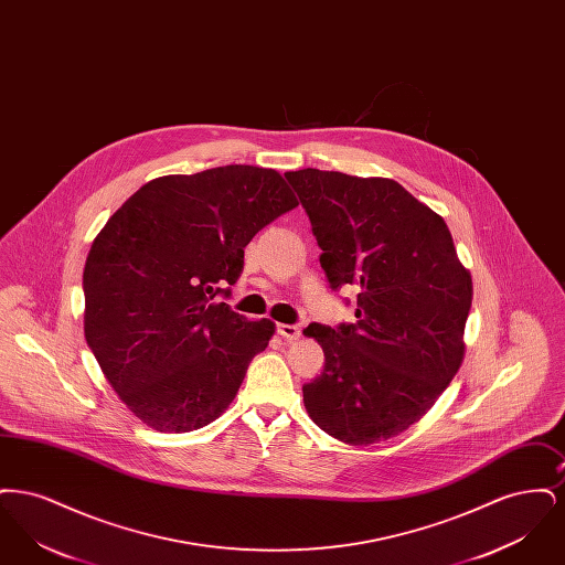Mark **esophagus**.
Instances as JSON below:
<instances>
[{
	"instance_id": "1",
	"label": "esophagus",
	"mask_w": 565,
	"mask_h": 565,
	"mask_svg": "<svg viewBox=\"0 0 565 565\" xmlns=\"http://www.w3.org/2000/svg\"><path fill=\"white\" fill-rule=\"evenodd\" d=\"M277 332H279L284 339H288V341H296V339L300 337V328H298L296 323H279V326H277Z\"/></svg>"
}]
</instances>
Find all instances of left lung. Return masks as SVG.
<instances>
[{
  "instance_id": "8db88e82",
  "label": "left lung",
  "mask_w": 565,
  "mask_h": 565,
  "mask_svg": "<svg viewBox=\"0 0 565 565\" xmlns=\"http://www.w3.org/2000/svg\"><path fill=\"white\" fill-rule=\"evenodd\" d=\"M337 292L353 286L355 322L309 323L323 373L302 385L309 417L348 445L387 440L419 422L463 358L470 273L445 220L398 182L339 171L286 173Z\"/></svg>"
}]
</instances>
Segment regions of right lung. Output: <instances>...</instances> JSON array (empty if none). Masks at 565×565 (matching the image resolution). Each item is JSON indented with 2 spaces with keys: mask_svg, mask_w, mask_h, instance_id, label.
<instances>
[{
  "mask_svg": "<svg viewBox=\"0 0 565 565\" xmlns=\"http://www.w3.org/2000/svg\"><path fill=\"white\" fill-rule=\"evenodd\" d=\"M298 201L263 167L164 175L111 215L86 256L84 337L120 401L150 428L190 431L233 403L270 320L228 298L243 247Z\"/></svg>",
  "mask_w": 565,
  "mask_h": 565,
  "instance_id": "obj_1",
  "label": "right lung"
}]
</instances>
